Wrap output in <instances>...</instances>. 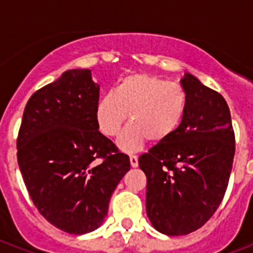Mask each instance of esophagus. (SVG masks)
<instances>
[{
  "instance_id": "esophagus-1",
  "label": "esophagus",
  "mask_w": 253,
  "mask_h": 253,
  "mask_svg": "<svg viewBox=\"0 0 253 253\" xmlns=\"http://www.w3.org/2000/svg\"><path fill=\"white\" fill-rule=\"evenodd\" d=\"M130 164H131V167H132V168H136V167H138V156H136V155H131L130 156Z\"/></svg>"
}]
</instances>
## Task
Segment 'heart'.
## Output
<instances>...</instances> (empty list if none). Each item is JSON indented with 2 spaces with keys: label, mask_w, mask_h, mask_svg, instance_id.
Instances as JSON below:
<instances>
[{
  "label": "heart",
  "mask_w": 253,
  "mask_h": 253,
  "mask_svg": "<svg viewBox=\"0 0 253 253\" xmlns=\"http://www.w3.org/2000/svg\"><path fill=\"white\" fill-rule=\"evenodd\" d=\"M188 105V94L180 85L154 75L132 73L98 99L95 121L103 134L115 136L128 117L131 123L118 144L123 151L134 152L147 139L163 143L172 138L184 122Z\"/></svg>",
  "instance_id": "1"
}]
</instances>
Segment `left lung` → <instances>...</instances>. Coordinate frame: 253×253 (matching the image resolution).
I'll return each instance as SVG.
<instances>
[{"instance_id": "left-lung-1", "label": "left lung", "mask_w": 253, "mask_h": 253, "mask_svg": "<svg viewBox=\"0 0 253 253\" xmlns=\"http://www.w3.org/2000/svg\"><path fill=\"white\" fill-rule=\"evenodd\" d=\"M188 111L172 138L139 158L147 176V215L159 232L186 235L215 212L227 189L235 135L227 102L185 73Z\"/></svg>"}]
</instances>
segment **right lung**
Masks as SVG:
<instances>
[{"mask_svg": "<svg viewBox=\"0 0 253 253\" xmlns=\"http://www.w3.org/2000/svg\"><path fill=\"white\" fill-rule=\"evenodd\" d=\"M99 85L69 69L30 97L18 134V164L42 215L63 231L97 230L130 159L98 131Z\"/></svg>", "mask_w": 253, "mask_h": 253, "instance_id": "1", "label": "right lung"}]
</instances>
